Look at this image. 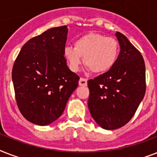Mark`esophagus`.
<instances>
[{
    "label": "esophagus",
    "instance_id": "1",
    "mask_svg": "<svg viewBox=\"0 0 157 157\" xmlns=\"http://www.w3.org/2000/svg\"><path fill=\"white\" fill-rule=\"evenodd\" d=\"M79 86H87V79L81 78L79 81Z\"/></svg>",
    "mask_w": 157,
    "mask_h": 157
}]
</instances>
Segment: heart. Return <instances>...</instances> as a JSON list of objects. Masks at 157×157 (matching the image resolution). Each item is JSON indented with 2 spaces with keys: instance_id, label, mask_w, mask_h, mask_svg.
I'll list each match as a JSON object with an SVG mask.
<instances>
[{
  "instance_id": "heart-1",
  "label": "heart",
  "mask_w": 157,
  "mask_h": 157,
  "mask_svg": "<svg viewBox=\"0 0 157 157\" xmlns=\"http://www.w3.org/2000/svg\"><path fill=\"white\" fill-rule=\"evenodd\" d=\"M120 54L119 43L115 38L98 33H89L77 38L73 46H67L63 56L70 70L79 71L83 62L94 73H105L117 63Z\"/></svg>"
}]
</instances>
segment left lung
Here are the masks:
<instances>
[{"label":"left lung","mask_w":157,"mask_h":157,"mask_svg":"<svg viewBox=\"0 0 157 157\" xmlns=\"http://www.w3.org/2000/svg\"><path fill=\"white\" fill-rule=\"evenodd\" d=\"M121 51L110 71L88 81L89 110L105 129L124 126L134 117L146 92L145 63L126 36L116 33Z\"/></svg>","instance_id":"obj_1"}]
</instances>
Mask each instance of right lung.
Segmentation results:
<instances>
[{
  "mask_svg": "<svg viewBox=\"0 0 157 157\" xmlns=\"http://www.w3.org/2000/svg\"><path fill=\"white\" fill-rule=\"evenodd\" d=\"M66 26L50 28L23 45L12 70L16 103L25 119L47 125L59 118L78 86L63 56Z\"/></svg>",
  "mask_w": 157,
  "mask_h": 157,
  "instance_id": "right-lung-1",
  "label": "right lung"
}]
</instances>
